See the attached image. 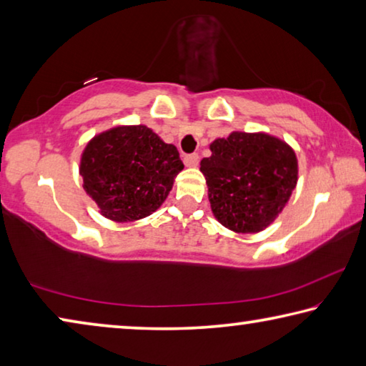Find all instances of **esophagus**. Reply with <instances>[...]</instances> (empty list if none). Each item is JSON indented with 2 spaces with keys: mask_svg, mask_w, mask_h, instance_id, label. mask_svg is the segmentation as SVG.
I'll list each match as a JSON object with an SVG mask.
<instances>
[{
  "mask_svg": "<svg viewBox=\"0 0 366 366\" xmlns=\"http://www.w3.org/2000/svg\"><path fill=\"white\" fill-rule=\"evenodd\" d=\"M198 161H200V158H198L197 153L185 154V157H184V164L187 166V168H195V166L198 164Z\"/></svg>",
  "mask_w": 366,
  "mask_h": 366,
  "instance_id": "34e87169",
  "label": "esophagus"
}]
</instances>
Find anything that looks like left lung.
I'll return each instance as SVG.
<instances>
[{
  "label": "left lung",
  "instance_id": "1",
  "mask_svg": "<svg viewBox=\"0 0 366 366\" xmlns=\"http://www.w3.org/2000/svg\"><path fill=\"white\" fill-rule=\"evenodd\" d=\"M203 158L214 218L234 232L255 234L282 212L297 185L295 152L269 134L232 132L216 139Z\"/></svg>",
  "mask_w": 366,
  "mask_h": 366
}]
</instances>
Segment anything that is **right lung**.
I'll use <instances>...</instances> for the list:
<instances>
[{"instance_id":"add662e5","label":"right lung","mask_w":366,"mask_h":366,"mask_svg":"<svg viewBox=\"0 0 366 366\" xmlns=\"http://www.w3.org/2000/svg\"><path fill=\"white\" fill-rule=\"evenodd\" d=\"M182 169L177 148L147 126H119L98 134L80 158L85 192L104 218L116 222L157 212Z\"/></svg>"}]
</instances>
